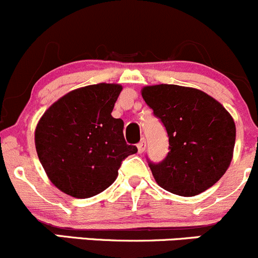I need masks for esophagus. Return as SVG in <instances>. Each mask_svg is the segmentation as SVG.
<instances>
[{
  "label": "esophagus",
  "instance_id": "34e87169",
  "mask_svg": "<svg viewBox=\"0 0 258 258\" xmlns=\"http://www.w3.org/2000/svg\"><path fill=\"white\" fill-rule=\"evenodd\" d=\"M137 147H138V152H139V153H143V152H144V150H145V147H147V143H145V139H144V138H143V139L140 140L139 143H138Z\"/></svg>",
  "mask_w": 258,
  "mask_h": 258
}]
</instances>
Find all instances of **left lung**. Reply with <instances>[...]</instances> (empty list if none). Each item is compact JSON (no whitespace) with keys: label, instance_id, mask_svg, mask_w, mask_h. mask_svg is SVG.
<instances>
[{"label":"left lung","instance_id":"8db88e82","mask_svg":"<svg viewBox=\"0 0 258 258\" xmlns=\"http://www.w3.org/2000/svg\"><path fill=\"white\" fill-rule=\"evenodd\" d=\"M142 95L169 138V152L162 162L147 158L158 184L183 197L212 187L233 155L236 125L228 111L193 88L160 84L145 86Z\"/></svg>","mask_w":258,"mask_h":258}]
</instances>
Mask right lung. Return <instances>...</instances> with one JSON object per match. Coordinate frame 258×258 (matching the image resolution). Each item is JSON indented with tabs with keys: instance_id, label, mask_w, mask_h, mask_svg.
<instances>
[{
	"instance_id": "add662e5",
	"label": "right lung",
	"mask_w": 258,
	"mask_h": 258,
	"mask_svg": "<svg viewBox=\"0 0 258 258\" xmlns=\"http://www.w3.org/2000/svg\"><path fill=\"white\" fill-rule=\"evenodd\" d=\"M121 86L98 84L70 91L53 103L35 132L39 159L51 182L75 198H89L113 184L135 145L124 123L111 116Z\"/></svg>"
}]
</instances>
